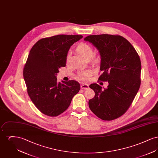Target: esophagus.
Instances as JSON below:
<instances>
[{
    "instance_id": "esophagus-1",
    "label": "esophagus",
    "mask_w": 158,
    "mask_h": 158,
    "mask_svg": "<svg viewBox=\"0 0 158 158\" xmlns=\"http://www.w3.org/2000/svg\"><path fill=\"white\" fill-rule=\"evenodd\" d=\"M81 88L82 89H87L89 88V85L87 84H82L81 85Z\"/></svg>"
}]
</instances>
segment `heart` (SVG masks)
<instances>
[{
	"label": "heart",
	"mask_w": 158,
	"mask_h": 158,
	"mask_svg": "<svg viewBox=\"0 0 158 158\" xmlns=\"http://www.w3.org/2000/svg\"><path fill=\"white\" fill-rule=\"evenodd\" d=\"M76 50L86 60L90 59L94 54L92 48L88 44L83 43H80L79 45H77L76 48ZM94 59L95 61L97 60V59H95V57H94ZM66 61H68V58H67ZM90 75H91V72L90 71L82 72L78 74V79L80 81H86L89 79Z\"/></svg>",
	"instance_id": "1"
}]
</instances>
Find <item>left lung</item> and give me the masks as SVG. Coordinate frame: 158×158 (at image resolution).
<instances>
[{"instance_id": "left-lung-1", "label": "left lung", "mask_w": 158, "mask_h": 158, "mask_svg": "<svg viewBox=\"0 0 158 158\" xmlns=\"http://www.w3.org/2000/svg\"><path fill=\"white\" fill-rule=\"evenodd\" d=\"M97 48L101 56L98 81L108 82L106 89L97 83L89 85L95 97L89 106L98 118L115 120L126 113L140 88L141 61L131 43L119 35H89L84 39Z\"/></svg>"}]
</instances>
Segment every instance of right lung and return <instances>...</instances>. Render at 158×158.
<instances>
[{
	"instance_id": "right-lung-1",
	"label": "right lung",
	"mask_w": 158,
	"mask_h": 158,
	"mask_svg": "<svg viewBox=\"0 0 158 158\" xmlns=\"http://www.w3.org/2000/svg\"><path fill=\"white\" fill-rule=\"evenodd\" d=\"M81 35H57L38 40L31 49L23 70L28 94L38 109L50 117L65 111L81 86L74 80L57 82L59 69L66 66L71 45Z\"/></svg>"
}]
</instances>
